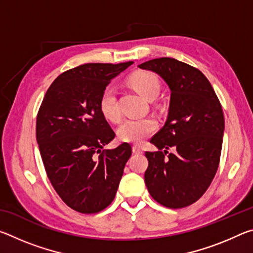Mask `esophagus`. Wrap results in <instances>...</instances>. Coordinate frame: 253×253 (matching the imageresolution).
I'll return each instance as SVG.
<instances>
[{
  "label": "esophagus",
  "instance_id": "esophagus-1",
  "mask_svg": "<svg viewBox=\"0 0 253 253\" xmlns=\"http://www.w3.org/2000/svg\"><path fill=\"white\" fill-rule=\"evenodd\" d=\"M132 153L134 154H143V149L139 146H132Z\"/></svg>",
  "mask_w": 253,
  "mask_h": 253
}]
</instances>
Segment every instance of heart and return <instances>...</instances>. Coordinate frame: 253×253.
I'll return each instance as SVG.
<instances>
[{
	"label": "heart",
	"mask_w": 253,
	"mask_h": 253,
	"mask_svg": "<svg viewBox=\"0 0 253 253\" xmlns=\"http://www.w3.org/2000/svg\"><path fill=\"white\" fill-rule=\"evenodd\" d=\"M129 84L140 96L147 100H154L160 95V81L156 76L149 72H136L130 77ZM99 108L102 116L110 122H117L121 118L117 91L113 85H108L102 91L99 100ZM156 129L157 122L151 117L128 118L118 126L117 137L119 140L125 143L142 144L153 132H155Z\"/></svg>",
	"instance_id": "obj_1"
}]
</instances>
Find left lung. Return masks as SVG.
<instances>
[{"instance_id": "8db88e82", "label": "left lung", "mask_w": 253, "mask_h": 253, "mask_svg": "<svg viewBox=\"0 0 253 253\" xmlns=\"http://www.w3.org/2000/svg\"><path fill=\"white\" fill-rule=\"evenodd\" d=\"M138 68L155 72L170 90L168 119L151 139L158 151L145 154V184L160 204L185 208L205 193L219 168L224 134L221 104L207 77L176 59H153Z\"/></svg>"}]
</instances>
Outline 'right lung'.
<instances>
[{"label": "right lung", "mask_w": 253, "mask_h": 253, "mask_svg": "<svg viewBox=\"0 0 253 253\" xmlns=\"http://www.w3.org/2000/svg\"><path fill=\"white\" fill-rule=\"evenodd\" d=\"M132 61L85 63L60 75L50 85L37 117V142L46 175L68 207L100 212L113 202L129 144L101 151L114 139L99 108L100 96Z\"/></svg>", "instance_id": "obj_1"}]
</instances>
